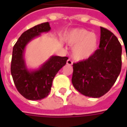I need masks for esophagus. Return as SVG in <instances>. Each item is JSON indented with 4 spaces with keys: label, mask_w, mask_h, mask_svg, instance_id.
<instances>
[{
    "label": "esophagus",
    "mask_w": 127,
    "mask_h": 127,
    "mask_svg": "<svg viewBox=\"0 0 127 127\" xmlns=\"http://www.w3.org/2000/svg\"><path fill=\"white\" fill-rule=\"evenodd\" d=\"M66 64H68V65H72L73 64V61L70 60V59H68L67 61H66Z\"/></svg>",
    "instance_id": "esophagus-1"
}]
</instances>
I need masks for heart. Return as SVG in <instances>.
<instances>
[{
    "label": "heart",
    "instance_id": "b5f03b06",
    "mask_svg": "<svg viewBox=\"0 0 127 127\" xmlns=\"http://www.w3.org/2000/svg\"><path fill=\"white\" fill-rule=\"evenodd\" d=\"M64 39L69 45L73 46L71 56L78 61L90 58L97 50L99 44V38L95 33L81 28L73 29L68 32Z\"/></svg>",
    "mask_w": 127,
    "mask_h": 127
}]
</instances>
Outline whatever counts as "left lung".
<instances>
[{
    "mask_svg": "<svg viewBox=\"0 0 127 127\" xmlns=\"http://www.w3.org/2000/svg\"><path fill=\"white\" fill-rule=\"evenodd\" d=\"M72 83L81 94L100 97L117 79L122 68V46L115 34L100 27L99 49L85 61L73 64Z\"/></svg>",
    "mask_w": 127,
    "mask_h": 127,
    "instance_id": "obj_1",
    "label": "left lung"
}]
</instances>
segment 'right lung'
<instances>
[{"label":"right lung","mask_w":127,"mask_h":127,"mask_svg":"<svg viewBox=\"0 0 127 127\" xmlns=\"http://www.w3.org/2000/svg\"><path fill=\"white\" fill-rule=\"evenodd\" d=\"M50 30L49 22L37 25L23 32L13 46L11 75L18 92L28 100H42L49 95L54 77L68 59L51 56L37 69L28 68L25 59L26 46L42 33Z\"/></svg>","instance_id":"right-lung-1"}]
</instances>
